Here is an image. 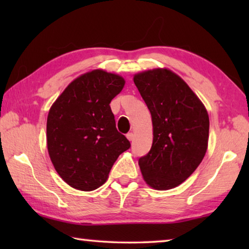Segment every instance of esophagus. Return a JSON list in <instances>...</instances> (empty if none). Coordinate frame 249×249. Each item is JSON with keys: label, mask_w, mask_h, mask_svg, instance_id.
I'll return each mask as SVG.
<instances>
[{"label": "esophagus", "mask_w": 249, "mask_h": 249, "mask_svg": "<svg viewBox=\"0 0 249 249\" xmlns=\"http://www.w3.org/2000/svg\"><path fill=\"white\" fill-rule=\"evenodd\" d=\"M126 137H127V140L132 142L134 140V134L133 133H128L127 135H126Z\"/></svg>", "instance_id": "34e87169"}]
</instances>
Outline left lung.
I'll use <instances>...</instances> for the list:
<instances>
[{
	"instance_id": "1",
	"label": "left lung",
	"mask_w": 249,
	"mask_h": 249,
	"mask_svg": "<svg viewBox=\"0 0 249 249\" xmlns=\"http://www.w3.org/2000/svg\"><path fill=\"white\" fill-rule=\"evenodd\" d=\"M134 82L153 121V145L138 160L142 178L155 190L187 180L204 158L209 142L208 111L184 80L167 68L145 70Z\"/></svg>"
}]
</instances>
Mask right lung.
I'll return each mask as SVG.
<instances>
[{"instance_id":"right-lung-1","label":"right lung","mask_w":249,"mask_h":249,"mask_svg":"<svg viewBox=\"0 0 249 249\" xmlns=\"http://www.w3.org/2000/svg\"><path fill=\"white\" fill-rule=\"evenodd\" d=\"M120 74L94 69L68 84L49 109L47 149L61 179L77 190L107 182L111 168L130 144L117 132L109 103L123 90Z\"/></svg>"}]
</instances>
